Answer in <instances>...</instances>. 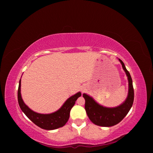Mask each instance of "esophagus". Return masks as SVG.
Segmentation results:
<instances>
[{
    "mask_svg": "<svg viewBox=\"0 0 153 153\" xmlns=\"http://www.w3.org/2000/svg\"><path fill=\"white\" fill-rule=\"evenodd\" d=\"M82 91H83V90H82Z\"/></svg>",
    "mask_w": 153,
    "mask_h": 153,
    "instance_id": "esophagus-1",
    "label": "esophagus"
}]
</instances>
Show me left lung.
<instances>
[{
    "label": "left lung",
    "instance_id": "1",
    "mask_svg": "<svg viewBox=\"0 0 153 153\" xmlns=\"http://www.w3.org/2000/svg\"><path fill=\"white\" fill-rule=\"evenodd\" d=\"M119 60L128 76L129 82L128 97L121 105L114 107V108L104 107L97 103L92 97L85 93L83 94V98L85 100V109L87 114L91 121L95 125L102 127H110L116 125L128 114L134 103V90L131 77L130 74L126 68L123 62L120 59H119Z\"/></svg>",
    "mask_w": 153,
    "mask_h": 153
}]
</instances>
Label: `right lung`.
<instances>
[{
    "instance_id": "1",
    "label": "right lung",
    "mask_w": 153,
    "mask_h": 153,
    "mask_svg": "<svg viewBox=\"0 0 153 153\" xmlns=\"http://www.w3.org/2000/svg\"><path fill=\"white\" fill-rule=\"evenodd\" d=\"M21 79L19 80V87L18 90V100L19 106L22 112H24L31 121L33 122L35 125L39 128L47 129V130H53L57 128H61L66 124L70 118V112L71 108L74 106L76 100L82 95V93L78 92L76 95L70 97L64 103L61 108L51 114H43L37 113L31 110L23 101L21 92Z\"/></svg>"
}]
</instances>
